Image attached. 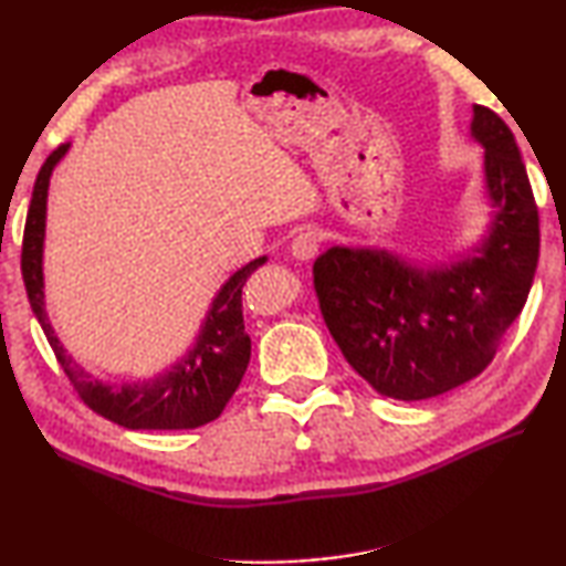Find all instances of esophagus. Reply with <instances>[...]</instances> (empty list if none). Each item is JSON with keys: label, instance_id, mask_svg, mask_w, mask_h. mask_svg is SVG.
I'll return each instance as SVG.
<instances>
[{"label": "esophagus", "instance_id": "obj_1", "mask_svg": "<svg viewBox=\"0 0 566 566\" xmlns=\"http://www.w3.org/2000/svg\"><path fill=\"white\" fill-rule=\"evenodd\" d=\"M319 252V234L314 229H304V232L292 239V256L296 260H312L314 254Z\"/></svg>", "mask_w": 566, "mask_h": 566}]
</instances>
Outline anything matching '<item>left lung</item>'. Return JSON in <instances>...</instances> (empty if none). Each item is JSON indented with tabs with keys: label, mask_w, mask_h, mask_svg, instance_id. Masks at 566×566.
I'll return each instance as SVG.
<instances>
[{
	"label": "left lung",
	"mask_w": 566,
	"mask_h": 566,
	"mask_svg": "<svg viewBox=\"0 0 566 566\" xmlns=\"http://www.w3.org/2000/svg\"><path fill=\"white\" fill-rule=\"evenodd\" d=\"M484 149L490 222L447 264L419 266L389 249L329 247L314 262L322 317L347 361L379 395L439 397L490 367L520 317L539 260V212L512 129L472 109Z\"/></svg>",
	"instance_id": "8db88e82"
}]
</instances>
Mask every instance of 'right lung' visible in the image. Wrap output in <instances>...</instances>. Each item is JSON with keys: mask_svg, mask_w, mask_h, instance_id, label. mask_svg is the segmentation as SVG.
Returning <instances> with one entry per match:
<instances>
[{"mask_svg": "<svg viewBox=\"0 0 566 566\" xmlns=\"http://www.w3.org/2000/svg\"><path fill=\"white\" fill-rule=\"evenodd\" d=\"M70 145L54 149L34 181L30 212H27L24 242H22V276L36 322L50 339V347L60 359L64 375L80 391L84 405L127 429H195L217 419L227 401L242 381L252 339L244 332L242 286L249 276L266 262V256L247 262L219 286L207 317L199 327L195 344L169 364L165 371L149 379L134 381H104L94 377L66 354L56 337L44 306V234H46V195L54 167L64 159Z\"/></svg>", "mask_w": 566, "mask_h": 566, "instance_id": "1", "label": "right lung"}]
</instances>
